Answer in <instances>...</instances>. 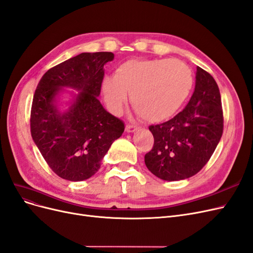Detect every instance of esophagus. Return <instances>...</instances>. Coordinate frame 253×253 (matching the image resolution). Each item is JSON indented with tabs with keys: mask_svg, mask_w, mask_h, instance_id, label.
I'll list each match as a JSON object with an SVG mask.
<instances>
[{
	"mask_svg": "<svg viewBox=\"0 0 253 253\" xmlns=\"http://www.w3.org/2000/svg\"><path fill=\"white\" fill-rule=\"evenodd\" d=\"M139 128V126H133V125H126V130L127 133H133L135 130H137Z\"/></svg>",
	"mask_w": 253,
	"mask_h": 253,
	"instance_id": "34e87169",
	"label": "esophagus"
}]
</instances>
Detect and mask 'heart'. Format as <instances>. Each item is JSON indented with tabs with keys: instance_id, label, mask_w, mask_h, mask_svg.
Listing matches in <instances>:
<instances>
[{
	"instance_id": "obj_1",
	"label": "heart",
	"mask_w": 253,
	"mask_h": 253,
	"mask_svg": "<svg viewBox=\"0 0 253 253\" xmlns=\"http://www.w3.org/2000/svg\"><path fill=\"white\" fill-rule=\"evenodd\" d=\"M193 83V72L180 59H130L117 68L116 75L104 77L102 93L113 114H120L129 92L139 116L160 121L179 110Z\"/></svg>"
}]
</instances>
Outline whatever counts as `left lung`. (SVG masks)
Masks as SVG:
<instances>
[{
	"label": "left lung",
	"instance_id": "left-lung-1",
	"mask_svg": "<svg viewBox=\"0 0 253 253\" xmlns=\"http://www.w3.org/2000/svg\"><path fill=\"white\" fill-rule=\"evenodd\" d=\"M223 123L219 86L210 73L197 67L195 91L186 107L169 121L149 127L154 145L144 156L146 168L167 181L196 175L219 143Z\"/></svg>",
	"mask_w": 253,
	"mask_h": 253
}]
</instances>
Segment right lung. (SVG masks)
<instances>
[{
    "label": "right lung",
    "instance_id": "right-lung-1",
    "mask_svg": "<svg viewBox=\"0 0 253 253\" xmlns=\"http://www.w3.org/2000/svg\"><path fill=\"white\" fill-rule=\"evenodd\" d=\"M112 52L81 53L42 75L34 93L30 130L43 159L60 178L83 181L100 169L110 146L123 135L125 124L104 110L98 100L103 66ZM64 87L80 92L60 112L56 97Z\"/></svg>",
    "mask_w": 253,
    "mask_h": 253
}]
</instances>
